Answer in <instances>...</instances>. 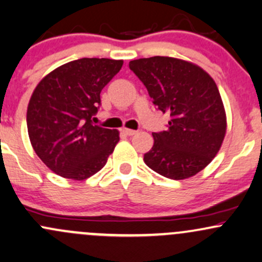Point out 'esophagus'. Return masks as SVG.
Masks as SVG:
<instances>
[{
  "label": "esophagus",
  "instance_id": "obj_1",
  "mask_svg": "<svg viewBox=\"0 0 262 262\" xmlns=\"http://www.w3.org/2000/svg\"><path fill=\"white\" fill-rule=\"evenodd\" d=\"M123 132H124V133L127 134V135H129V137H130V135L137 134V130H133V129H128V128L123 129Z\"/></svg>",
  "mask_w": 262,
  "mask_h": 262
}]
</instances>
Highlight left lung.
Segmentation results:
<instances>
[{"mask_svg":"<svg viewBox=\"0 0 262 262\" xmlns=\"http://www.w3.org/2000/svg\"><path fill=\"white\" fill-rule=\"evenodd\" d=\"M129 68L148 90L152 103L171 119L152 133L144 162L171 180H185L214 159L227 132V116L214 80L202 68L170 56L132 60Z\"/></svg>","mask_w":262,"mask_h":262,"instance_id":"8db88e82","label":"left lung"}]
</instances>
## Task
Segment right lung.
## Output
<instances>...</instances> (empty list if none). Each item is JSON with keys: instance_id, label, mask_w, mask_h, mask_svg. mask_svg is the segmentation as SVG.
<instances>
[{"instance_id": "obj_1", "label": "right lung", "mask_w": 262, "mask_h": 262, "mask_svg": "<svg viewBox=\"0 0 262 262\" xmlns=\"http://www.w3.org/2000/svg\"><path fill=\"white\" fill-rule=\"evenodd\" d=\"M123 60L82 58L59 66L38 83L27 110L31 144L56 175L82 180L106 165L119 141L117 129L92 124L100 93Z\"/></svg>"}]
</instances>
